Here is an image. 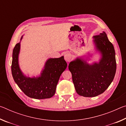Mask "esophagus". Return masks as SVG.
Segmentation results:
<instances>
[{"mask_svg": "<svg viewBox=\"0 0 126 126\" xmlns=\"http://www.w3.org/2000/svg\"><path fill=\"white\" fill-rule=\"evenodd\" d=\"M72 58V55L70 53H66L64 55V59L67 62H69Z\"/></svg>", "mask_w": 126, "mask_h": 126, "instance_id": "obj_1", "label": "esophagus"}]
</instances>
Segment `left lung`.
<instances>
[{
	"instance_id": "obj_1",
	"label": "left lung",
	"mask_w": 126,
	"mask_h": 126,
	"mask_svg": "<svg viewBox=\"0 0 126 126\" xmlns=\"http://www.w3.org/2000/svg\"><path fill=\"white\" fill-rule=\"evenodd\" d=\"M93 38L97 49L102 54L99 62L89 64L86 61L77 58L68 66L77 93L86 97L103 93L113 80L116 71L114 47L106 33L103 32Z\"/></svg>"
}]
</instances>
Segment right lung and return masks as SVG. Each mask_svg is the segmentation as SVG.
I'll return each instance as SVG.
<instances>
[{"label":"right lung","instance_id":"right-lung-1","mask_svg":"<svg viewBox=\"0 0 126 126\" xmlns=\"http://www.w3.org/2000/svg\"><path fill=\"white\" fill-rule=\"evenodd\" d=\"M22 37L20 40H22ZM20 43H17L13 51L12 73L15 82L25 95L34 99H46L53 97L61 74L67 64L62 56L58 58H50L46 62L44 69L38 77L25 76L20 69L18 55Z\"/></svg>","mask_w":126,"mask_h":126}]
</instances>
